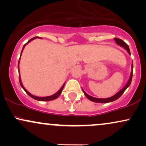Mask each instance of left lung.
<instances>
[{
  "mask_svg": "<svg viewBox=\"0 0 146 146\" xmlns=\"http://www.w3.org/2000/svg\"><path fill=\"white\" fill-rule=\"evenodd\" d=\"M114 40H115V42H116V43H117V44L119 45V46H121V47L124 48L127 51V52H128V54L130 55V48H129L128 45L124 41H123V40H122L119 39V38H114ZM131 68H132L131 73H130V78H129V80H128V82L126 83V84H125V86H123V88H122L118 92V93H117L116 94H115V95H113V96L110 97V98H93V97L90 96V95L87 94L86 92H85L84 90L82 89L84 93V95H86V97L88 99V100H90V101H91V102H97V103H108V102H111L115 101V100H117V99L119 98L120 97H121V95H123V93H124V91H125V90H126V88H128V87H129V86H130V84H131L132 78V69H133V63H132Z\"/></svg>",
  "mask_w": 146,
  "mask_h": 146,
  "instance_id": "1",
  "label": "left lung"
}]
</instances>
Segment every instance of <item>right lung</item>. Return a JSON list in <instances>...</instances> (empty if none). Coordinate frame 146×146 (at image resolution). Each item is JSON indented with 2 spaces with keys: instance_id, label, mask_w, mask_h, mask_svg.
<instances>
[{
  "instance_id": "right-lung-1",
  "label": "right lung",
  "mask_w": 146,
  "mask_h": 146,
  "mask_svg": "<svg viewBox=\"0 0 146 146\" xmlns=\"http://www.w3.org/2000/svg\"><path fill=\"white\" fill-rule=\"evenodd\" d=\"M40 38V37H34V38H31V40H29L27 42L26 44H25L24 45V46H23V49H22V51H21V54H22V53H23V49H24L25 46H26V44H27L28 43L32 41L33 40L36 39V38ZM21 57H20V59H19V60H18V70H19V63H20V60H21ZM18 72H19V73H20L19 71H18ZM19 81H20V84H21V87L23 88V89H24L25 91L27 93L28 95H29V96L31 97V98H32L33 99H34V100H38V101H42V102H45V101H46H46H51V100H55V99L58 98V97H59L60 95V94H61V93H62V90H63V88H64V84H65V83L64 84L62 85V86L61 88H60V89L59 90H58V91L57 92V93H55V94L51 95V96H47V97H38V96H35V95L31 94V93H30L29 91H27V90L25 89V88L24 86H23V84H22L21 79V77H20V75H19Z\"/></svg>"
}]
</instances>
